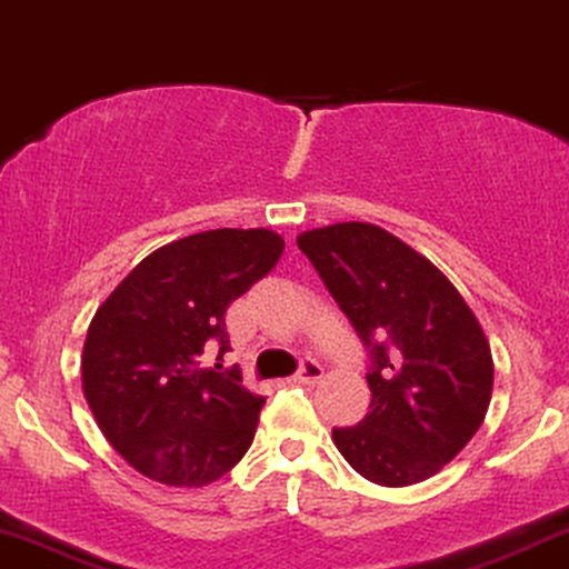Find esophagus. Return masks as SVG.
Here are the masks:
<instances>
[{"label":"esophagus","mask_w":569,"mask_h":569,"mask_svg":"<svg viewBox=\"0 0 569 569\" xmlns=\"http://www.w3.org/2000/svg\"><path fill=\"white\" fill-rule=\"evenodd\" d=\"M320 379H323V366L315 360H305L302 366H299V371L293 373V381H297V385H318Z\"/></svg>","instance_id":"esophagus-1"}]
</instances>
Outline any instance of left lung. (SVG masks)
<instances>
[{
    "label": "left lung",
    "mask_w": 569,
    "mask_h": 569,
    "mask_svg": "<svg viewBox=\"0 0 569 569\" xmlns=\"http://www.w3.org/2000/svg\"><path fill=\"white\" fill-rule=\"evenodd\" d=\"M297 243L371 355V410L333 429V445L385 488L429 480L488 413L492 355L480 320L427 257L385 228L339 222Z\"/></svg>",
    "instance_id": "left-lung-1"
}]
</instances>
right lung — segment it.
<instances>
[{
    "instance_id": "obj_1",
    "label": "right lung",
    "mask_w": 569,
    "mask_h": 569,
    "mask_svg": "<svg viewBox=\"0 0 569 569\" xmlns=\"http://www.w3.org/2000/svg\"><path fill=\"white\" fill-rule=\"evenodd\" d=\"M283 254L278 232L219 228L148 254L89 323L81 387L100 432L129 467L203 488L241 461L264 397L241 371L203 368L230 350L224 312Z\"/></svg>"
}]
</instances>
